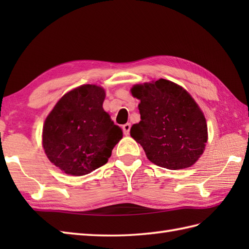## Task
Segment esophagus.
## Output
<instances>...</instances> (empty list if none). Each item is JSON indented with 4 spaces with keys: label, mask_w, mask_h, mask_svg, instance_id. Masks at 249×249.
Returning a JSON list of instances; mask_svg holds the SVG:
<instances>
[{
    "label": "esophagus",
    "mask_w": 249,
    "mask_h": 249,
    "mask_svg": "<svg viewBox=\"0 0 249 249\" xmlns=\"http://www.w3.org/2000/svg\"><path fill=\"white\" fill-rule=\"evenodd\" d=\"M130 127H131L130 123H126V124H124L123 126H122V129H123V133H124V135H126V136L129 135Z\"/></svg>",
    "instance_id": "esophagus-1"
}]
</instances>
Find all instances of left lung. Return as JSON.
Returning a JSON list of instances; mask_svg holds the SVG:
<instances>
[{"mask_svg": "<svg viewBox=\"0 0 249 249\" xmlns=\"http://www.w3.org/2000/svg\"><path fill=\"white\" fill-rule=\"evenodd\" d=\"M141 121L130 136L155 165L178 170L198 160L208 141L205 118L194 98L171 81L160 79L135 86Z\"/></svg>", "mask_w": 249, "mask_h": 249, "instance_id": "left-lung-1", "label": "left lung"}]
</instances>
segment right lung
<instances>
[{"instance_id": "obj_1", "label": "right lung", "mask_w": 249, "mask_h": 249, "mask_svg": "<svg viewBox=\"0 0 249 249\" xmlns=\"http://www.w3.org/2000/svg\"><path fill=\"white\" fill-rule=\"evenodd\" d=\"M103 88L84 84L63 96L47 116L43 146L62 171L80 177L104 166L123 133L103 109Z\"/></svg>"}]
</instances>
